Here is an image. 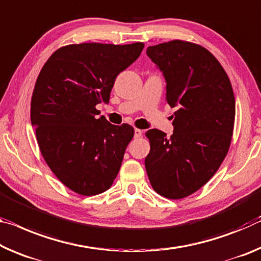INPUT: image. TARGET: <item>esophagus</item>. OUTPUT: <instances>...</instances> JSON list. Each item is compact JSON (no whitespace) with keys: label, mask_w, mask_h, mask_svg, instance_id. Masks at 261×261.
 Returning a JSON list of instances; mask_svg holds the SVG:
<instances>
[{"label":"esophagus","mask_w":261,"mask_h":261,"mask_svg":"<svg viewBox=\"0 0 261 261\" xmlns=\"http://www.w3.org/2000/svg\"><path fill=\"white\" fill-rule=\"evenodd\" d=\"M142 135H143V131L142 130H140V129H135V138L142 137Z\"/></svg>","instance_id":"34e87169"}]
</instances>
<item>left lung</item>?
Returning a JSON list of instances; mask_svg holds the SVG:
<instances>
[{
  "label": "left lung",
  "instance_id": "obj_1",
  "mask_svg": "<svg viewBox=\"0 0 261 261\" xmlns=\"http://www.w3.org/2000/svg\"><path fill=\"white\" fill-rule=\"evenodd\" d=\"M166 80V101L174 113L171 138L148 130L145 168L152 188L179 200L208 182L232 139L236 105L232 86L216 58L201 45L171 40L146 49Z\"/></svg>",
  "mask_w": 261,
  "mask_h": 261
}]
</instances>
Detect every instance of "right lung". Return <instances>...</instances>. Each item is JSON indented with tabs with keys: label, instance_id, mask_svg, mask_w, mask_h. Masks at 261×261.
<instances>
[{
	"label": "right lung",
	"instance_id": "add662e5",
	"mask_svg": "<svg viewBox=\"0 0 261 261\" xmlns=\"http://www.w3.org/2000/svg\"><path fill=\"white\" fill-rule=\"evenodd\" d=\"M143 43L72 44L41 68L31 98V124L45 163L66 187L84 196L113 185L135 130L113 125L96 109L109 102L116 76L137 60Z\"/></svg>",
	"mask_w": 261,
	"mask_h": 261
}]
</instances>
